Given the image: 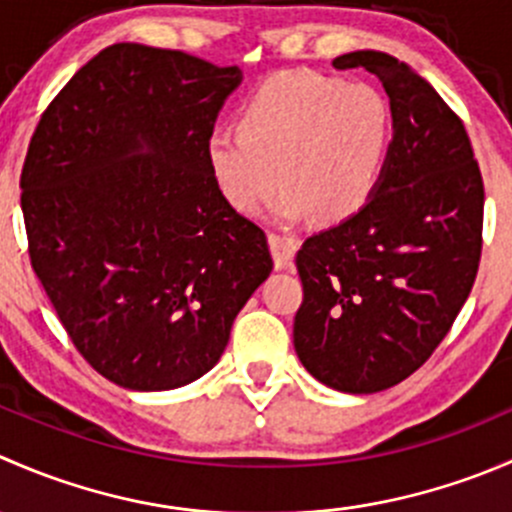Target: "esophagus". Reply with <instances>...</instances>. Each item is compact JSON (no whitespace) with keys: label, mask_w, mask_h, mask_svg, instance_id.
I'll return each mask as SVG.
<instances>
[{"label":"esophagus","mask_w":512,"mask_h":512,"mask_svg":"<svg viewBox=\"0 0 512 512\" xmlns=\"http://www.w3.org/2000/svg\"><path fill=\"white\" fill-rule=\"evenodd\" d=\"M267 242H270L272 257H275L277 270H285V267L292 262L294 252H297V240L292 235H280V232H270L267 235Z\"/></svg>","instance_id":"1"}]
</instances>
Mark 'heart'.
<instances>
[{"instance_id": "1", "label": "heart", "mask_w": 512, "mask_h": 512, "mask_svg": "<svg viewBox=\"0 0 512 512\" xmlns=\"http://www.w3.org/2000/svg\"><path fill=\"white\" fill-rule=\"evenodd\" d=\"M389 143L391 111L379 89L287 71L242 103L240 131L210 133L205 160L240 213H257L282 178L277 218L294 223L317 210L324 223H342L374 195Z\"/></svg>"}]
</instances>
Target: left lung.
I'll return each mask as SVG.
<instances>
[{"label": "left lung", "instance_id": "obj_1", "mask_svg": "<svg viewBox=\"0 0 512 512\" xmlns=\"http://www.w3.org/2000/svg\"><path fill=\"white\" fill-rule=\"evenodd\" d=\"M332 64L381 81L394 138L369 203L297 252L294 352L329 389L376 394L414 374L471 294L483 178L463 121L409 64L384 51Z\"/></svg>", "mask_w": 512, "mask_h": 512}]
</instances>
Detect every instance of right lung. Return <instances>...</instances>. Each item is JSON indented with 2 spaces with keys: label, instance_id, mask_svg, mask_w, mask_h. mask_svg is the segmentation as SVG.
I'll use <instances>...</instances> for the list:
<instances>
[{
  "label": "right lung",
  "instance_id": "1",
  "mask_svg": "<svg viewBox=\"0 0 512 512\" xmlns=\"http://www.w3.org/2000/svg\"><path fill=\"white\" fill-rule=\"evenodd\" d=\"M237 66L123 41L49 103L22 168L29 257L74 347L133 391L200 379L270 277L262 227L215 185L205 141Z\"/></svg>",
  "mask_w": 512,
  "mask_h": 512
}]
</instances>
